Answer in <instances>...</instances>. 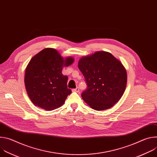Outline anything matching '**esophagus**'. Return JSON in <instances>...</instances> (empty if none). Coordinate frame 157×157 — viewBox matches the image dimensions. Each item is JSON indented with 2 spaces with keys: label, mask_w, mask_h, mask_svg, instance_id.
<instances>
[{
  "label": "esophagus",
  "mask_w": 157,
  "mask_h": 157,
  "mask_svg": "<svg viewBox=\"0 0 157 157\" xmlns=\"http://www.w3.org/2000/svg\"><path fill=\"white\" fill-rule=\"evenodd\" d=\"M73 91H75V92H77V93H79V89L78 87H77L75 89H73Z\"/></svg>",
  "instance_id": "esophagus-1"
}]
</instances>
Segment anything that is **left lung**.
<instances>
[{
  "label": "left lung",
  "mask_w": 157,
  "mask_h": 157,
  "mask_svg": "<svg viewBox=\"0 0 157 157\" xmlns=\"http://www.w3.org/2000/svg\"><path fill=\"white\" fill-rule=\"evenodd\" d=\"M78 68L87 84L81 97L92 109H107L119 101L125 89L127 72L122 63L111 53L98 52L82 57Z\"/></svg>",
  "instance_id": "8db88e82"
}]
</instances>
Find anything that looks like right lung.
Instances as JSON below:
<instances>
[{
    "label": "right lung",
    "mask_w": 157,
    "mask_h": 157,
    "mask_svg": "<svg viewBox=\"0 0 157 157\" xmlns=\"http://www.w3.org/2000/svg\"><path fill=\"white\" fill-rule=\"evenodd\" d=\"M73 61L72 57L64 59L53 48L43 49L31 59L25 70V85L36 106L52 110L64 104L71 90L68 88V76L62 74V69Z\"/></svg>",
    "instance_id": "obj_1"
}]
</instances>
